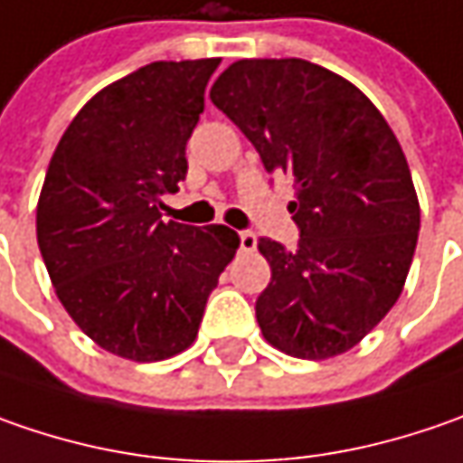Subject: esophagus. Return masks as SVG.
I'll return each mask as SVG.
<instances>
[{"instance_id":"1","label":"esophagus","mask_w":463,"mask_h":463,"mask_svg":"<svg viewBox=\"0 0 463 463\" xmlns=\"http://www.w3.org/2000/svg\"><path fill=\"white\" fill-rule=\"evenodd\" d=\"M238 238H241V249L243 251H253L256 249V235L251 231H241L238 232Z\"/></svg>"}]
</instances>
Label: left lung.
Listing matches in <instances>:
<instances>
[{
    "label": "left lung",
    "mask_w": 463,
    "mask_h": 463,
    "mask_svg": "<svg viewBox=\"0 0 463 463\" xmlns=\"http://www.w3.org/2000/svg\"><path fill=\"white\" fill-rule=\"evenodd\" d=\"M210 98L264 168L295 184L298 249L259 238L271 267L256 300L264 339L303 360L352 350L399 300L420 232L392 127L352 82L306 59H241Z\"/></svg>",
    "instance_id": "left-lung-1"
}]
</instances>
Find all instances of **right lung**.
I'll return each mask as SVG.
<instances>
[{"label":"right lung","instance_id":"add662e5","mask_svg":"<svg viewBox=\"0 0 463 463\" xmlns=\"http://www.w3.org/2000/svg\"><path fill=\"white\" fill-rule=\"evenodd\" d=\"M220 59L152 61L92 95L59 139L35 212L53 290L118 357L184 352L241 243L225 225L163 220L186 178V142Z\"/></svg>","mask_w":463,"mask_h":463}]
</instances>
